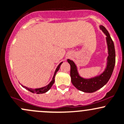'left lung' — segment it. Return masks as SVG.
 <instances>
[{
	"mask_svg": "<svg viewBox=\"0 0 124 124\" xmlns=\"http://www.w3.org/2000/svg\"><path fill=\"white\" fill-rule=\"evenodd\" d=\"M100 28L106 36V42L108 49L107 66L104 71L101 74L91 78H84L79 74L77 67L75 62L70 60H67V62L70 65L71 83L78 90L84 93H94L105 85L112 76L115 64V50L113 40L111 39L108 31L104 26L100 25Z\"/></svg>",
	"mask_w": 124,
	"mask_h": 124,
	"instance_id": "obj_1",
	"label": "left lung"
}]
</instances>
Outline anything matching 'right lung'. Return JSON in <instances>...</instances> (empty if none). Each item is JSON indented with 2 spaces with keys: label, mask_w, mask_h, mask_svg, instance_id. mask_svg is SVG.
Here are the masks:
<instances>
[{
  "label": "right lung",
  "mask_w": 124,
  "mask_h": 124,
  "mask_svg": "<svg viewBox=\"0 0 124 124\" xmlns=\"http://www.w3.org/2000/svg\"><path fill=\"white\" fill-rule=\"evenodd\" d=\"M62 62H60V63L59 64V65H58V67H57V69H56L55 71L54 74L53 79H52V81L50 82V83H49L48 85H47L46 86H43V87H42V88H40L32 89V88H29L26 87V86H23V85H22L23 87H24V88H25L26 90H27L28 91H29L31 92V93H36V94H43V93H46V92L48 91L49 90V89L51 88V86H53L54 83V82H55V76L56 73H57V72L58 71V70H59L60 67V66L62 65Z\"/></svg>",
  "instance_id": "add662e5"
}]
</instances>
